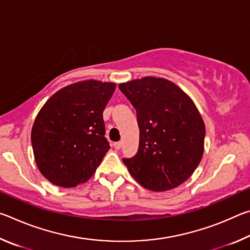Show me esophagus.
Here are the masks:
<instances>
[{
	"mask_svg": "<svg viewBox=\"0 0 250 250\" xmlns=\"http://www.w3.org/2000/svg\"><path fill=\"white\" fill-rule=\"evenodd\" d=\"M113 146H115V149H117V150H120L121 147H122V142H121V141H119V142H116L115 145H113Z\"/></svg>",
	"mask_w": 250,
	"mask_h": 250,
	"instance_id": "esophagus-1",
	"label": "esophagus"
}]
</instances>
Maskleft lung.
I'll use <instances>...</instances> for the list:
<instances>
[{"mask_svg":"<svg viewBox=\"0 0 250 250\" xmlns=\"http://www.w3.org/2000/svg\"><path fill=\"white\" fill-rule=\"evenodd\" d=\"M119 89L137 110L140 129L137 154L122 161L143 188H175L193 174L204 152L205 125L196 105L164 78L134 79Z\"/></svg>","mask_w":250,"mask_h":250,"instance_id":"left-lung-1","label":"left lung"}]
</instances>
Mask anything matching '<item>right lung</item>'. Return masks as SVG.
Returning a JSON list of instances; mask_svg holds the SVG:
<instances>
[{"mask_svg":"<svg viewBox=\"0 0 250 250\" xmlns=\"http://www.w3.org/2000/svg\"><path fill=\"white\" fill-rule=\"evenodd\" d=\"M116 83L83 80L54 94L32 128L37 167L50 183L74 188L84 183L110 149L103 112Z\"/></svg>","mask_w":250,"mask_h":250,"instance_id":"obj_1","label":"right lung"}]
</instances>
